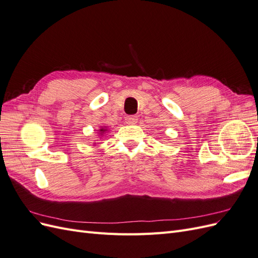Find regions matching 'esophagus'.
<instances>
[{"instance_id": "obj_1", "label": "esophagus", "mask_w": 258, "mask_h": 258, "mask_svg": "<svg viewBox=\"0 0 258 258\" xmlns=\"http://www.w3.org/2000/svg\"><path fill=\"white\" fill-rule=\"evenodd\" d=\"M126 122L129 123V124H134V123H137L138 121V117L135 116V115H129V116H126Z\"/></svg>"}]
</instances>
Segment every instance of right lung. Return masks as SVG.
Instances as JSON below:
<instances>
[{"mask_svg": "<svg viewBox=\"0 0 258 258\" xmlns=\"http://www.w3.org/2000/svg\"><path fill=\"white\" fill-rule=\"evenodd\" d=\"M107 129H106V127H102V128H101L99 131H100V134H101V136H102V135H104V132L106 131Z\"/></svg>", "mask_w": 258, "mask_h": 258, "instance_id": "1", "label": "right lung"}]
</instances>
